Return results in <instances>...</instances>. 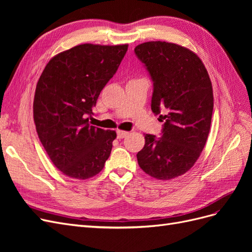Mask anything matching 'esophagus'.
Listing matches in <instances>:
<instances>
[{
	"instance_id": "34e87169",
	"label": "esophagus",
	"mask_w": 252,
	"mask_h": 252,
	"mask_svg": "<svg viewBox=\"0 0 252 252\" xmlns=\"http://www.w3.org/2000/svg\"><path fill=\"white\" fill-rule=\"evenodd\" d=\"M117 134H118V139H124L125 136L128 134V132L127 131H123V130H118Z\"/></svg>"
}]
</instances>
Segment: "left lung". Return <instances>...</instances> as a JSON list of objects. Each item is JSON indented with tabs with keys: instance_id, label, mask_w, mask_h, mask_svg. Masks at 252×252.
<instances>
[{
	"instance_id": "1",
	"label": "left lung",
	"mask_w": 252,
	"mask_h": 252,
	"mask_svg": "<svg viewBox=\"0 0 252 252\" xmlns=\"http://www.w3.org/2000/svg\"><path fill=\"white\" fill-rule=\"evenodd\" d=\"M134 52L154 82L151 110L165 121L161 138L145 135L138 163L157 180L178 178L194 165L208 138L213 110L209 74L196 53L178 44L146 42Z\"/></svg>"
}]
</instances>
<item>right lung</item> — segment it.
Masks as SVG:
<instances>
[{
    "mask_svg": "<svg viewBox=\"0 0 252 252\" xmlns=\"http://www.w3.org/2000/svg\"><path fill=\"white\" fill-rule=\"evenodd\" d=\"M127 49L128 44L78 45L53 57L37 81L36 132L53 165L67 177L93 178L110 156L117 132L90 126L88 119Z\"/></svg>",
    "mask_w": 252,
    "mask_h": 252,
    "instance_id": "add662e5",
    "label": "right lung"
}]
</instances>
